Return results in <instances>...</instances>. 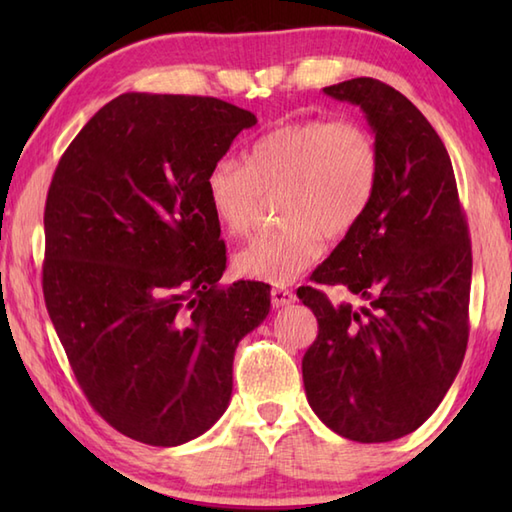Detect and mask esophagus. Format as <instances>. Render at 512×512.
<instances>
[{"mask_svg":"<svg viewBox=\"0 0 512 512\" xmlns=\"http://www.w3.org/2000/svg\"><path fill=\"white\" fill-rule=\"evenodd\" d=\"M270 299H273L275 308H284V306H290V303L295 301V292L288 290V288H273V290H270Z\"/></svg>","mask_w":512,"mask_h":512,"instance_id":"1","label":"esophagus"}]
</instances>
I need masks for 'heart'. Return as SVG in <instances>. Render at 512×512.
Here are the masks:
<instances>
[{
	"mask_svg": "<svg viewBox=\"0 0 512 512\" xmlns=\"http://www.w3.org/2000/svg\"><path fill=\"white\" fill-rule=\"evenodd\" d=\"M246 165L215 160L204 178L206 202L228 235H246L262 193H279L277 231L257 235L235 255L242 277L290 284L325 250V237L350 235L372 209L380 154L374 136L356 121L308 118L255 138Z\"/></svg>",
	"mask_w": 512,
	"mask_h": 512,
	"instance_id": "heart-1",
	"label": "heart"
}]
</instances>
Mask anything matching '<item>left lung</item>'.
<instances>
[{"instance_id": "obj_1", "label": "left lung", "mask_w": 512, "mask_h": 512, "mask_svg": "<svg viewBox=\"0 0 512 512\" xmlns=\"http://www.w3.org/2000/svg\"><path fill=\"white\" fill-rule=\"evenodd\" d=\"M358 105L380 154L372 209L312 281L367 301L334 303L303 286L319 321L301 372L312 411L354 442L416 431L458 376L469 341L471 239L447 147L391 85L358 76L323 88Z\"/></svg>"}]
</instances>
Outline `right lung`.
<instances>
[{"mask_svg":"<svg viewBox=\"0 0 512 512\" xmlns=\"http://www.w3.org/2000/svg\"><path fill=\"white\" fill-rule=\"evenodd\" d=\"M255 114L213 96H116L54 171L43 299L72 372L123 436L178 447L228 407L237 343L270 286H220L226 246L204 178Z\"/></svg>","mask_w":512,"mask_h":512,"instance_id":"add662e5","label":"right lung"}]
</instances>
